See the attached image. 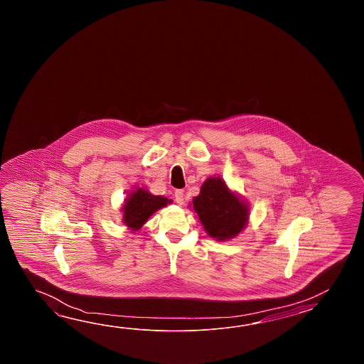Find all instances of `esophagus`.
Here are the masks:
<instances>
[{"label":"esophagus","instance_id":"esophagus-1","mask_svg":"<svg viewBox=\"0 0 364 364\" xmlns=\"http://www.w3.org/2000/svg\"><path fill=\"white\" fill-rule=\"evenodd\" d=\"M174 196H176V201H177L178 204H183V203H185V191H183V190H177V191L174 193Z\"/></svg>","mask_w":364,"mask_h":364}]
</instances>
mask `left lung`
Returning a JSON list of instances; mask_svg holds the SVG:
<instances>
[{"instance_id":"left-lung-1","label":"left lung","mask_w":364,"mask_h":364,"mask_svg":"<svg viewBox=\"0 0 364 364\" xmlns=\"http://www.w3.org/2000/svg\"><path fill=\"white\" fill-rule=\"evenodd\" d=\"M193 208L205 232L218 242L235 238L250 218L247 201L232 191L221 177L204 181L200 193L193 199Z\"/></svg>"}]
</instances>
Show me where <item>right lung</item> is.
Returning a JSON list of instances; mask_svg holds the SVG:
<instances>
[{
  "mask_svg": "<svg viewBox=\"0 0 364 364\" xmlns=\"http://www.w3.org/2000/svg\"><path fill=\"white\" fill-rule=\"evenodd\" d=\"M171 203V199L165 196L154 195L144 187H136L124 199L121 208L124 216L122 223L132 232H138L147 223L149 217Z\"/></svg>",
  "mask_w": 364,
  "mask_h": 364,
  "instance_id": "add662e5",
  "label": "right lung"
}]
</instances>
